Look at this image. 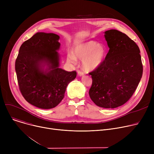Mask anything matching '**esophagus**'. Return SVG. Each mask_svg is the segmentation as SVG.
I'll return each mask as SVG.
<instances>
[{
  "instance_id": "1",
  "label": "esophagus",
  "mask_w": 154,
  "mask_h": 154,
  "mask_svg": "<svg viewBox=\"0 0 154 154\" xmlns=\"http://www.w3.org/2000/svg\"><path fill=\"white\" fill-rule=\"evenodd\" d=\"M84 74L83 72L80 71V70H79V71H78V75H79V76H82Z\"/></svg>"
}]
</instances>
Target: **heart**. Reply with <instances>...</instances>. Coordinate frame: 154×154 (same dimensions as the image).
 <instances>
[{
  "mask_svg": "<svg viewBox=\"0 0 154 154\" xmlns=\"http://www.w3.org/2000/svg\"><path fill=\"white\" fill-rule=\"evenodd\" d=\"M106 48L104 45L91 40L74 46L72 52L67 53V59L72 63H76V59L82 60L84 69L90 72L100 66L106 58Z\"/></svg>",
  "mask_w": 154,
  "mask_h": 154,
  "instance_id": "b5f03b06",
  "label": "heart"
}]
</instances>
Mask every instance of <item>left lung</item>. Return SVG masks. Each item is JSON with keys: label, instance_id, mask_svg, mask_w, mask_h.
<instances>
[{"label": "left lung", "instance_id": "1", "mask_svg": "<svg viewBox=\"0 0 154 154\" xmlns=\"http://www.w3.org/2000/svg\"><path fill=\"white\" fill-rule=\"evenodd\" d=\"M109 51L100 66L89 72L92 84L88 92L97 106L114 109L131 99L142 76L140 49L126 34L117 30L105 32Z\"/></svg>", "mask_w": 154, "mask_h": 154}]
</instances>
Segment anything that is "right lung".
Instances as JSON below:
<instances>
[{
  "label": "right lung",
  "instance_id": "add662e5",
  "mask_svg": "<svg viewBox=\"0 0 154 154\" xmlns=\"http://www.w3.org/2000/svg\"><path fill=\"white\" fill-rule=\"evenodd\" d=\"M60 37L37 32L20 47L15 60L19 90L29 103L43 109L54 108L64 97L68 84L75 79V70L59 68L57 50ZM47 65L45 70L44 67Z\"/></svg>",
  "mask_w": 154,
  "mask_h": 154
}]
</instances>
